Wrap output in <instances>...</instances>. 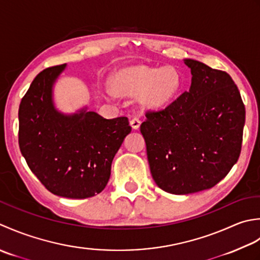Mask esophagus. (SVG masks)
<instances>
[{"instance_id":"esophagus-1","label":"esophagus","mask_w":260,"mask_h":260,"mask_svg":"<svg viewBox=\"0 0 260 260\" xmlns=\"http://www.w3.org/2000/svg\"><path fill=\"white\" fill-rule=\"evenodd\" d=\"M140 124H141V122H140V120L138 119V118H134L132 120H130V125H131V128L134 129V130H138L140 128Z\"/></svg>"}]
</instances>
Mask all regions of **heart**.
Wrapping results in <instances>:
<instances>
[{
  "label": "heart",
  "instance_id": "b5f03b06",
  "mask_svg": "<svg viewBox=\"0 0 260 260\" xmlns=\"http://www.w3.org/2000/svg\"><path fill=\"white\" fill-rule=\"evenodd\" d=\"M112 85L122 95H139V103L145 109L159 110L178 96L183 77L174 66L158 68L140 65L119 71L112 78Z\"/></svg>",
  "mask_w": 260,
  "mask_h": 260
}]
</instances>
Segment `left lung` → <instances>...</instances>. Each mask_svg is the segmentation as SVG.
Masks as SVG:
<instances>
[{
	"instance_id": "1",
	"label": "left lung",
	"mask_w": 260,
	"mask_h": 260,
	"mask_svg": "<svg viewBox=\"0 0 260 260\" xmlns=\"http://www.w3.org/2000/svg\"><path fill=\"white\" fill-rule=\"evenodd\" d=\"M190 87L158 112H148L140 131L150 173L167 193L209 189L223 179L240 155L246 110L229 74L199 60H183Z\"/></svg>"
}]
</instances>
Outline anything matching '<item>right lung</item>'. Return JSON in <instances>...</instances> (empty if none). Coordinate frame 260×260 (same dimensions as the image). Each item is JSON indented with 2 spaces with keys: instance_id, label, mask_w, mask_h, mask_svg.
<instances>
[{
  "instance_id": "add662e5",
  "label": "right lung",
  "mask_w": 260,
  "mask_h": 260,
  "mask_svg": "<svg viewBox=\"0 0 260 260\" xmlns=\"http://www.w3.org/2000/svg\"><path fill=\"white\" fill-rule=\"evenodd\" d=\"M66 68H46L31 83L19 108V146L49 192L87 199L107 186L113 158L131 126L125 116L105 119L87 105L73 113L58 110L54 87Z\"/></svg>"
}]
</instances>
